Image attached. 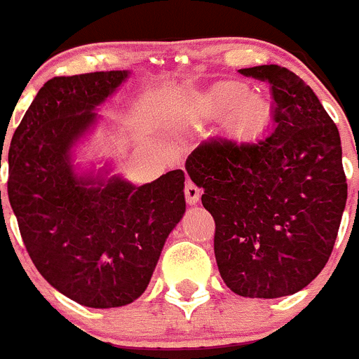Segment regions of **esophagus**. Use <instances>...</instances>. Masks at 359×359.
Returning <instances> with one entry per match:
<instances>
[{
    "label": "esophagus",
    "instance_id": "esophagus-1",
    "mask_svg": "<svg viewBox=\"0 0 359 359\" xmlns=\"http://www.w3.org/2000/svg\"><path fill=\"white\" fill-rule=\"evenodd\" d=\"M184 197H187L188 204L195 205L198 198H201V188L195 183H191V181H187V184H184Z\"/></svg>",
    "mask_w": 359,
    "mask_h": 359
}]
</instances>
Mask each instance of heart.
<instances>
[{"label": "heart", "mask_w": 359, "mask_h": 359, "mask_svg": "<svg viewBox=\"0 0 359 359\" xmlns=\"http://www.w3.org/2000/svg\"><path fill=\"white\" fill-rule=\"evenodd\" d=\"M246 97H248L246 90H244V88H241V87H233V85H230V87H225V88H223V92H222L223 102H225V104H229V106H237L239 102H243Z\"/></svg>", "instance_id": "obj_1"}]
</instances>
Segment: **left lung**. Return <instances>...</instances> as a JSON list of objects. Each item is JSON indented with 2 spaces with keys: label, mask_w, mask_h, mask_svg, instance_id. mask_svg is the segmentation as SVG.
Here are the masks:
<instances>
[{
  "label": "left lung",
  "mask_w": 359,
  "mask_h": 359,
  "mask_svg": "<svg viewBox=\"0 0 359 359\" xmlns=\"http://www.w3.org/2000/svg\"><path fill=\"white\" fill-rule=\"evenodd\" d=\"M271 83L274 129L258 140L212 137L187 158L215 218V257L233 293L279 299L328 262L347 201L339 129L312 88L278 64L244 67Z\"/></svg>",
  "instance_id": "obj_1"
}]
</instances>
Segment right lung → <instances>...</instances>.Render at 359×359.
<instances>
[{
  "label": "right lung",
  "instance_id": "1",
  "mask_svg": "<svg viewBox=\"0 0 359 359\" xmlns=\"http://www.w3.org/2000/svg\"><path fill=\"white\" fill-rule=\"evenodd\" d=\"M129 71L48 80L8 150V201L24 246L41 276L85 307L140 299L165 239L184 215V172L136 187L122 176L78 175L73 147L95 126L99 104Z\"/></svg>",
  "mask_w": 359,
  "mask_h": 359
}]
</instances>
